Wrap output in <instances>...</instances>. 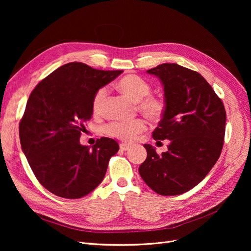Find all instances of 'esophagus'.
<instances>
[{"label":"esophagus","instance_id":"esophagus-1","mask_svg":"<svg viewBox=\"0 0 251 251\" xmlns=\"http://www.w3.org/2000/svg\"><path fill=\"white\" fill-rule=\"evenodd\" d=\"M120 149H121L122 151H126L130 150V149H131V147L129 146V144H126V143H121V144H120Z\"/></svg>","mask_w":251,"mask_h":251}]
</instances>
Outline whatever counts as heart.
Masks as SVG:
<instances>
[{"label": "heart", "instance_id": "1", "mask_svg": "<svg viewBox=\"0 0 251 251\" xmlns=\"http://www.w3.org/2000/svg\"><path fill=\"white\" fill-rule=\"evenodd\" d=\"M118 86L125 95L137 101L138 110L151 120H159L164 115L166 110L164 100L150 95L151 87L146 79L138 75L129 74L119 81ZM108 94L109 88L107 86H102L97 90L92 100V108L96 113L101 111ZM146 128L147 123L142 119H134L131 121H114L104 127V133L125 142H132Z\"/></svg>", "mask_w": 251, "mask_h": 251}]
</instances>
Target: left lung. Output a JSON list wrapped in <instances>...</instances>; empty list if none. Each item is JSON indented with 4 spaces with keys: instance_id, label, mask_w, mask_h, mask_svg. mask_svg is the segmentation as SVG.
Segmentation results:
<instances>
[{
    "instance_id": "obj_1",
    "label": "left lung",
    "mask_w": 251,
    "mask_h": 251,
    "mask_svg": "<svg viewBox=\"0 0 251 251\" xmlns=\"http://www.w3.org/2000/svg\"><path fill=\"white\" fill-rule=\"evenodd\" d=\"M160 78L166 110L152 132L169 139L168 151L157 154L144 144L148 156L138 171L161 195H178L196 186L217 163L225 137L226 111L213 87L196 71L165 63L147 71Z\"/></svg>"
}]
</instances>
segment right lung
I'll return each instance as SVG.
<instances>
[{
	"mask_svg": "<svg viewBox=\"0 0 251 251\" xmlns=\"http://www.w3.org/2000/svg\"><path fill=\"white\" fill-rule=\"evenodd\" d=\"M123 71H103L72 62L39 82L19 123L22 151L38 182L63 199L76 200L95 190L119 151L116 140L98 139L91 149L79 142L92 116L99 88Z\"/></svg>",
	"mask_w": 251,
	"mask_h": 251,
	"instance_id": "1",
	"label": "right lung"
}]
</instances>
